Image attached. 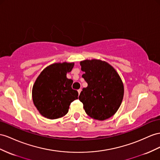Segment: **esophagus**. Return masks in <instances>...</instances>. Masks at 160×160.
Here are the masks:
<instances>
[{
	"label": "esophagus",
	"instance_id": "34e87169",
	"mask_svg": "<svg viewBox=\"0 0 160 160\" xmlns=\"http://www.w3.org/2000/svg\"><path fill=\"white\" fill-rule=\"evenodd\" d=\"M81 91H82V89H81V88H80V89L78 90V94H79V95H80V94Z\"/></svg>",
	"mask_w": 160,
	"mask_h": 160
}]
</instances>
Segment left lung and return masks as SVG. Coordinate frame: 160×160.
Masks as SVG:
<instances>
[{"instance_id":"8db88e82","label":"left lung","mask_w":160,"mask_h":160,"mask_svg":"<svg viewBox=\"0 0 160 160\" xmlns=\"http://www.w3.org/2000/svg\"><path fill=\"white\" fill-rule=\"evenodd\" d=\"M82 78L88 84L79 100L86 113L93 119L105 120L119 109L124 97V85L114 68L105 61L92 59L80 62Z\"/></svg>"}]
</instances>
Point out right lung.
Returning <instances> with one entry per match:
<instances>
[{"label":"right lung","instance_id":"right-lung-1","mask_svg":"<svg viewBox=\"0 0 160 160\" xmlns=\"http://www.w3.org/2000/svg\"><path fill=\"white\" fill-rule=\"evenodd\" d=\"M73 63H58L49 65L40 73L32 88V99L41 115L57 119L68 112L78 92L72 88L73 80L66 77Z\"/></svg>","mask_w":160,"mask_h":160}]
</instances>
